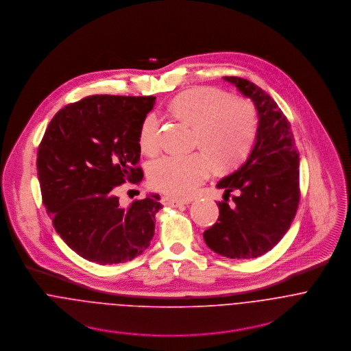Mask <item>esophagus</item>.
<instances>
[{
	"label": "esophagus",
	"instance_id": "esophagus-1",
	"mask_svg": "<svg viewBox=\"0 0 351 351\" xmlns=\"http://www.w3.org/2000/svg\"><path fill=\"white\" fill-rule=\"evenodd\" d=\"M161 203L167 207H180L183 204H186L187 202L184 200H178V199H173V197H169V196H162L161 197Z\"/></svg>",
	"mask_w": 351,
	"mask_h": 351
}]
</instances>
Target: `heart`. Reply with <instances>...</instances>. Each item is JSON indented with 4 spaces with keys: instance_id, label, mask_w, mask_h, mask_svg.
<instances>
[{
    "instance_id": "heart-1",
    "label": "heart",
    "mask_w": 351,
    "mask_h": 351,
    "mask_svg": "<svg viewBox=\"0 0 351 351\" xmlns=\"http://www.w3.org/2000/svg\"><path fill=\"white\" fill-rule=\"evenodd\" d=\"M173 114L196 128V145L207 152L189 156H165L149 168V184L164 194L186 199L195 194L218 168L239 165L252 152L258 119L245 101L215 87H195L179 94L171 104ZM160 118L148 113L138 129V144L144 154L160 149Z\"/></svg>"
}]
</instances>
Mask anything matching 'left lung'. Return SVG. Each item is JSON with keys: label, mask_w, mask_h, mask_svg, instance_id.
Instances as JSON below:
<instances>
[{"label": "left lung", "mask_w": 351, "mask_h": 351, "mask_svg": "<svg viewBox=\"0 0 351 351\" xmlns=\"http://www.w3.org/2000/svg\"><path fill=\"white\" fill-rule=\"evenodd\" d=\"M250 98L258 116L256 144L246 161L222 178L223 202H218V222L203 233L206 245L215 253L247 260L263 256L289 229L300 199L299 152L291 123L263 88L246 79L225 77ZM237 191L234 204L230 193Z\"/></svg>", "instance_id": "8db88e82"}]
</instances>
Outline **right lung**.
Segmentation results:
<instances>
[{
    "label": "right lung",
    "instance_id": "1",
    "mask_svg": "<svg viewBox=\"0 0 351 351\" xmlns=\"http://www.w3.org/2000/svg\"><path fill=\"white\" fill-rule=\"evenodd\" d=\"M155 99L86 97L59 110L40 143L43 203L56 233L87 261L126 263L151 245L160 195L122 207L113 189L144 178L138 129Z\"/></svg>",
    "mask_w": 351,
    "mask_h": 351
}]
</instances>
